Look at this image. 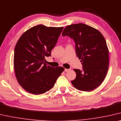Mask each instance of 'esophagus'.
I'll return each mask as SVG.
<instances>
[{
  "label": "esophagus",
  "instance_id": "esophagus-1",
  "mask_svg": "<svg viewBox=\"0 0 121 121\" xmlns=\"http://www.w3.org/2000/svg\"><path fill=\"white\" fill-rule=\"evenodd\" d=\"M69 69H66V68H65V72H68L69 71Z\"/></svg>",
  "mask_w": 121,
  "mask_h": 121
}]
</instances>
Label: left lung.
<instances>
[{
	"mask_svg": "<svg viewBox=\"0 0 121 121\" xmlns=\"http://www.w3.org/2000/svg\"><path fill=\"white\" fill-rule=\"evenodd\" d=\"M62 35L73 39L77 56L82 62V71L74 69L77 75L71 81L72 85L82 91L96 89L104 81L109 66V49L104 36L96 29L83 23L66 26Z\"/></svg>",
	"mask_w": 121,
	"mask_h": 121,
	"instance_id": "left-lung-1",
	"label": "left lung"
}]
</instances>
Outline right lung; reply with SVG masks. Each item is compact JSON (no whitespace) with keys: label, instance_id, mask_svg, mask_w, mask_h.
Wrapping results in <instances>:
<instances>
[{"label":"right lung","instance_id":"add662e5","mask_svg":"<svg viewBox=\"0 0 121 121\" xmlns=\"http://www.w3.org/2000/svg\"><path fill=\"white\" fill-rule=\"evenodd\" d=\"M64 27H32L23 34L16 43L14 69L19 84L28 92L43 94L52 89L64 71L46 64V57L56 44Z\"/></svg>","mask_w":121,"mask_h":121}]
</instances>
